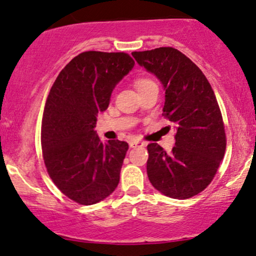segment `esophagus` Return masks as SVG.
Masks as SVG:
<instances>
[{
	"instance_id": "obj_1",
	"label": "esophagus",
	"mask_w": 256,
	"mask_h": 256,
	"mask_svg": "<svg viewBox=\"0 0 256 256\" xmlns=\"http://www.w3.org/2000/svg\"><path fill=\"white\" fill-rule=\"evenodd\" d=\"M128 144H130L131 148H136V146H144L146 143L144 142H140V140H130V142H128Z\"/></svg>"
}]
</instances>
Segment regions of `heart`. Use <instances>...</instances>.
Here are the masks:
<instances>
[{
	"label": "heart",
	"instance_id": "1",
	"mask_svg": "<svg viewBox=\"0 0 256 256\" xmlns=\"http://www.w3.org/2000/svg\"><path fill=\"white\" fill-rule=\"evenodd\" d=\"M150 84H155V83L154 82H152L150 79H146V78H140L134 82V85H136L137 90L142 89V88H144L146 85H150Z\"/></svg>",
	"mask_w": 256,
	"mask_h": 256
}]
</instances>
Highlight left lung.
<instances>
[{
    "instance_id": "left-lung-1",
    "label": "left lung",
    "mask_w": 256,
    "mask_h": 256,
    "mask_svg": "<svg viewBox=\"0 0 256 256\" xmlns=\"http://www.w3.org/2000/svg\"><path fill=\"white\" fill-rule=\"evenodd\" d=\"M132 56L161 82L164 116L176 128L171 152L158 143L146 146L149 180L168 198H192L210 185L225 154L224 122L214 91L201 70L177 49L162 46Z\"/></svg>"
}]
</instances>
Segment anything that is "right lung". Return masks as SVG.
<instances>
[{
  "mask_svg": "<svg viewBox=\"0 0 256 256\" xmlns=\"http://www.w3.org/2000/svg\"><path fill=\"white\" fill-rule=\"evenodd\" d=\"M125 52H84L58 76L42 119L43 158L52 180L67 198L94 204L118 186L128 149L119 140L102 143L95 131L116 85L134 68Z\"/></svg>",
  "mask_w": 256,
  "mask_h": 256,
  "instance_id": "right-lung-1",
  "label": "right lung"
}]
</instances>
